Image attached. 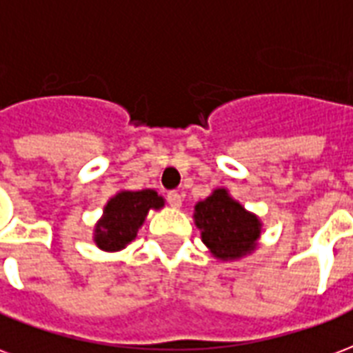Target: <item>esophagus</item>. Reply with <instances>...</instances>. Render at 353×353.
Masks as SVG:
<instances>
[{
  "instance_id": "1",
  "label": "esophagus",
  "mask_w": 353,
  "mask_h": 353,
  "mask_svg": "<svg viewBox=\"0 0 353 353\" xmlns=\"http://www.w3.org/2000/svg\"><path fill=\"white\" fill-rule=\"evenodd\" d=\"M167 201H169L171 207L179 208L180 205H182V195H180L179 192H169V194H167Z\"/></svg>"
}]
</instances>
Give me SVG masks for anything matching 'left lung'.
Masks as SVG:
<instances>
[{
	"label": "left lung",
	"mask_w": 353,
	"mask_h": 353,
	"mask_svg": "<svg viewBox=\"0 0 353 353\" xmlns=\"http://www.w3.org/2000/svg\"><path fill=\"white\" fill-rule=\"evenodd\" d=\"M195 225L203 243L216 258L235 259L254 250L259 236V220L233 201L225 190H216L195 205Z\"/></svg>",
	"instance_id": "obj_1"
}]
</instances>
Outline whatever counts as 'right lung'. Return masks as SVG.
<instances>
[{
  "label": "right lung",
  "instance_id": "add662e5",
  "mask_svg": "<svg viewBox=\"0 0 353 353\" xmlns=\"http://www.w3.org/2000/svg\"><path fill=\"white\" fill-rule=\"evenodd\" d=\"M161 207L163 199L154 190L120 192L107 203L103 220L95 225V243L103 250H122L135 239L148 210Z\"/></svg>",
  "mask_w": 353,
  "mask_h": 353
}]
</instances>
